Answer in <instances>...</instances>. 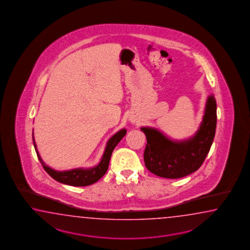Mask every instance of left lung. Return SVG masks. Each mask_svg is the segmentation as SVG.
Here are the masks:
<instances>
[{
	"label": "left lung",
	"mask_w": 250,
	"mask_h": 250,
	"mask_svg": "<svg viewBox=\"0 0 250 250\" xmlns=\"http://www.w3.org/2000/svg\"><path fill=\"white\" fill-rule=\"evenodd\" d=\"M216 122V101L212 95L208 96L200 127L192 138L174 141L156 128L141 127L146 137V167L166 179H179L198 170L211 148Z\"/></svg>",
	"instance_id": "left-lung-1"
}]
</instances>
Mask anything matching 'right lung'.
I'll use <instances>...</instances> for the list:
<instances>
[{
	"label": "right lung",
	"mask_w": 250,
	"mask_h": 250,
	"mask_svg": "<svg viewBox=\"0 0 250 250\" xmlns=\"http://www.w3.org/2000/svg\"><path fill=\"white\" fill-rule=\"evenodd\" d=\"M126 133H127V130L125 128H123V129L119 130L116 134H114L107 142L106 147H105V150H104V154L102 156L100 163L95 167L89 168V169L79 168V169L62 170V171L53 170L51 167H49L43 163L40 154L38 153L34 137H33V143H34L35 150H36L37 154H38V159L40 161L43 169L53 179H54L55 181L61 182V183L66 184V185L84 187L94 184L95 182L99 181L102 177L105 174L107 169H108V166H109L112 151H113V149L115 148V146H117L118 143L123 139V137L126 135ZM32 135L34 136V133Z\"/></svg>",
	"instance_id": "add662e5"
}]
</instances>
